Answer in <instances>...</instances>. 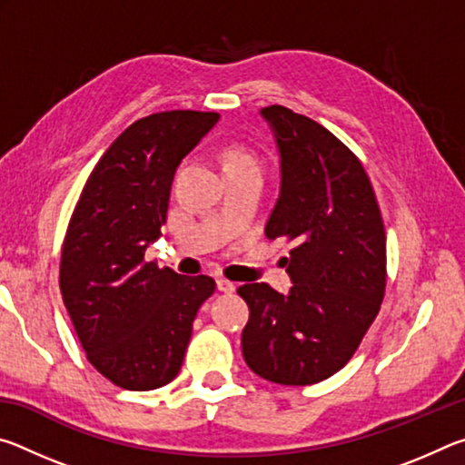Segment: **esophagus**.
<instances>
[{
	"instance_id": "obj_1",
	"label": "esophagus",
	"mask_w": 465,
	"mask_h": 465,
	"mask_svg": "<svg viewBox=\"0 0 465 465\" xmlns=\"http://www.w3.org/2000/svg\"><path fill=\"white\" fill-rule=\"evenodd\" d=\"M217 289L222 291V293H233L235 285H233L232 281H227V279H217Z\"/></svg>"
}]
</instances>
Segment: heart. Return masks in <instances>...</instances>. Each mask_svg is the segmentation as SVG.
Segmentation results:
<instances>
[{
  "label": "heart",
  "mask_w": 465,
  "mask_h": 465,
  "mask_svg": "<svg viewBox=\"0 0 465 465\" xmlns=\"http://www.w3.org/2000/svg\"><path fill=\"white\" fill-rule=\"evenodd\" d=\"M222 163L223 166H258L256 157L252 155L250 152H246L243 147H227L225 153L222 157Z\"/></svg>",
  "instance_id": "heart-1"
}]
</instances>
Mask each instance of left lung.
I'll return each instance as SVG.
<instances>
[{"instance_id":"1","label":"left lung","mask_w":465,"mask_h":465,"mask_svg":"<svg viewBox=\"0 0 465 465\" xmlns=\"http://www.w3.org/2000/svg\"><path fill=\"white\" fill-rule=\"evenodd\" d=\"M279 152L281 186L264 233L289 240L282 258L293 287L238 289L250 318L242 330L248 367L282 385H310L342 369L380 312L385 232L365 168L332 133L272 104L261 110Z\"/></svg>"}]
</instances>
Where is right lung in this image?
Returning <instances> with one entry per match:
<instances>
[{
  "label": "right lung",
  "mask_w": 465,
  "mask_h": 465,
  "mask_svg": "<svg viewBox=\"0 0 465 465\" xmlns=\"http://www.w3.org/2000/svg\"><path fill=\"white\" fill-rule=\"evenodd\" d=\"M217 113L168 110L124 129L100 157L61 252L63 303L90 363L133 391L178 375L193 322L215 281L145 261L162 235L180 162L215 127Z\"/></svg>",
  "instance_id": "1"
}]
</instances>
